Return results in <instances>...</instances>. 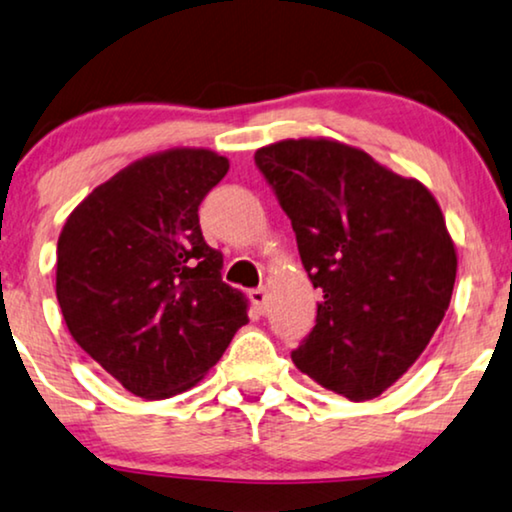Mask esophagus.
<instances>
[{"label": "esophagus", "instance_id": "esophagus-1", "mask_svg": "<svg viewBox=\"0 0 512 512\" xmlns=\"http://www.w3.org/2000/svg\"><path fill=\"white\" fill-rule=\"evenodd\" d=\"M249 298H251V305H254L256 308V313H265V303H268V291H265L263 287L261 289H254L249 294Z\"/></svg>", "mask_w": 512, "mask_h": 512}]
</instances>
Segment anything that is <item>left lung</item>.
I'll list each match as a JSON object with an SVG mask.
<instances>
[{
  "label": "left lung",
  "mask_w": 512,
  "mask_h": 512,
  "mask_svg": "<svg viewBox=\"0 0 512 512\" xmlns=\"http://www.w3.org/2000/svg\"><path fill=\"white\" fill-rule=\"evenodd\" d=\"M256 164L322 291L291 360L350 402L374 400L426 350L447 313L456 247L426 185L334 138H287Z\"/></svg>",
  "instance_id": "1"
}]
</instances>
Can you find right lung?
<instances>
[{"mask_svg":"<svg viewBox=\"0 0 512 512\" xmlns=\"http://www.w3.org/2000/svg\"><path fill=\"white\" fill-rule=\"evenodd\" d=\"M228 169L207 148L136 159L89 192L58 237L56 296L70 336L145 400L197 386L249 322V298L223 282V254L197 216Z\"/></svg>","mask_w":512,"mask_h":512,"instance_id":"obj_1","label":"right lung"}]
</instances>
